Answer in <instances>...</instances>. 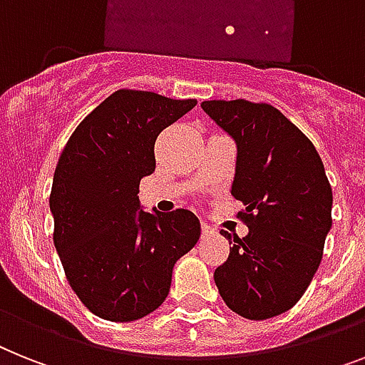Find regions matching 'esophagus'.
Wrapping results in <instances>:
<instances>
[{"label": "esophagus", "mask_w": 365, "mask_h": 365, "mask_svg": "<svg viewBox=\"0 0 365 365\" xmlns=\"http://www.w3.org/2000/svg\"><path fill=\"white\" fill-rule=\"evenodd\" d=\"M201 231H203V237H210V235H215V227H210L209 224H201Z\"/></svg>", "instance_id": "esophagus-1"}]
</instances>
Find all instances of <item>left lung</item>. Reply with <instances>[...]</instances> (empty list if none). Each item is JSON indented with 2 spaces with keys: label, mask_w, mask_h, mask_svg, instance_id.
<instances>
[{
  "label": "left lung",
  "mask_w": 365,
  "mask_h": 365,
  "mask_svg": "<svg viewBox=\"0 0 365 365\" xmlns=\"http://www.w3.org/2000/svg\"><path fill=\"white\" fill-rule=\"evenodd\" d=\"M201 108L237 145L231 195L242 201L248 235L230 240L215 270L227 308L252 321L300 300L317 272L332 227V188L312 141L270 104L205 101Z\"/></svg>",
  "instance_id": "left-lung-1"
}]
</instances>
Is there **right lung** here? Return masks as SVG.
<instances>
[{
  "label": "right lung",
  "instance_id": "right-lung-1",
  "mask_svg": "<svg viewBox=\"0 0 365 365\" xmlns=\"http://www.w3.org/2000/svg\"><path fill=\"white\" fill-rule=\"evenodd\" d=\"M195 98L121 89L78 125L53 173V244L74 293L96 317L130 323L170 293L173 267L200 240L194 212L143 210L140 180L155 141Z\"/></svg>",
  "mask_w": 365,
  "mask_h": 365
}]
</instances>
